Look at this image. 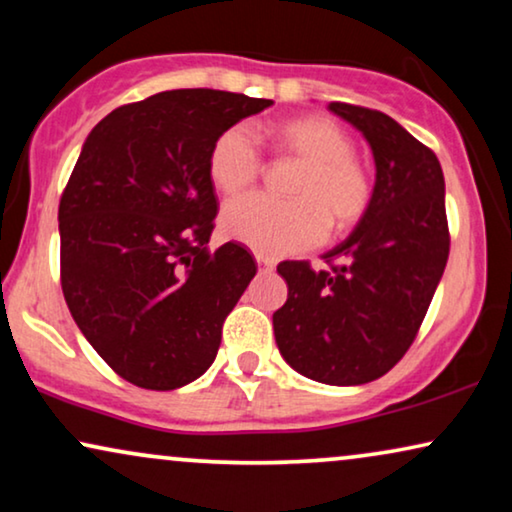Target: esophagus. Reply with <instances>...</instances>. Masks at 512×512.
Instances as JSON below:
<instances>
[{
  "mask_svg": "<svg viewBox=\"0 0 512 512\" xmlns=\"http://www.w3.org/2000/svg\"><path fill=\"white\" fill-rule=\"evenodd\" d=\"M256 261H258V265H261L263 270H272L275 268V261H272V258H265V256H256Z\"/></svg>",
  "mask_w": 512,
  "mask_h": 512,
  "instance_id": "obj_1",
  "label": "esophagus"
}]
</instances>
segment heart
I'll return each instance as SVG.
<instances>
[{
  "instance_id": "1",
  "label": "heart",
  "mask_w": 512,
  "mask_h": 512,
  "mask_svg": "<svg viewBox=\"0 0 512 512\" xmlns=\"http://www.w3.org/2000/svg\"><path fill=\"white\" fill-rule=\"evenodd\" d=\"M277 149L303 165L291 186L289 202L268 195H247L228 202L221 228L230 240L261 256H289L317 247L328 233L352 228L373 200V181L354 156V144L331 118L305 116L279 125ZM263 170L261 139L247 123L221 132L207 160L216 191L237 195L254 184Z\"/></svg>"
}]
</instances>
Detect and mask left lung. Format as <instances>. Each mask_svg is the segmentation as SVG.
I'll use <instances>...</instances> for the list:
<instances>
[{
	"instance_id": "obj_1",
	"label": "left lung",
	"mask_w": 512,
	"mask_h": 512,
	"mask_svg": "<svg viewBox=\"0 0 512 512\" xmlns=\"http://www.w3.org/2000/svg\"><path fill=\"white\" fill-rule=\"evenodd\" d=\"M375 158L373 200L328 270L284 261L289 298L272 314L284 361L314 382L354 387L389 373L429 310L450 256L445 179L429 146L382 111L331 102Z\"/></svg>"
}]
</instances>
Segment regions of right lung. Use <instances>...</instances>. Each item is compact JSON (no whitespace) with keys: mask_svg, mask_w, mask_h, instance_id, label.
Listing matches in <instances>:
<instances>
[{"mask_svg":"<svg viewBox=\"0 0 512 512\" xmlns=\"http://www.w3.org/2000/svg\"><path fill=\"white\" fill-rule=\"evenodd\" d=\"M272 100L209 88L123 104L90 130L60 198V282L76 326L142 389L198 380L256 275L240 242L207 249L219 212L207 160Z\"/></svg>","mask_w":512,"mask_h":512,"instance_id":"add662e5","label":"right lung"}]
</instances>
